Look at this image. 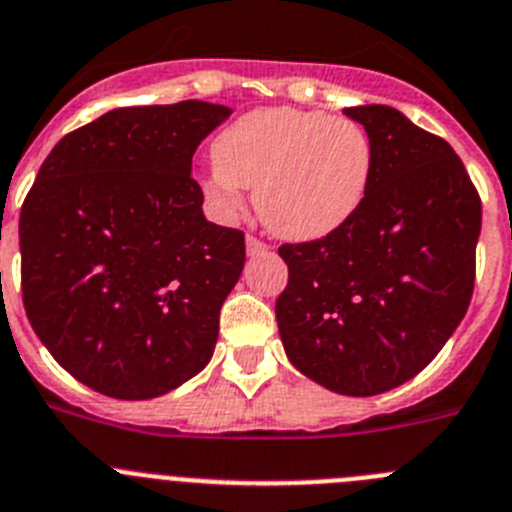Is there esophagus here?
Here are the masks:
<instances>
[{"mask_svg":"<svg viewBox=\"0 0 512 512\" xmlns=\"http://www.w3.org/2000/svg\"><path fill=\"white\" fill-rule=\"evenodd\" d=\"M246 251L251 253V256H259V253H266V251H269V246H266V243L261 241V238H256V236H246Z\"/></svg>","mask_w":512,"mask_h":512,"instance_id":"esophagus-1","label":"esophagus"}]
</instances>
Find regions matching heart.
<instances>
[{
  "instance_id": "obj_1",
  "label": "heart",
  "mask_w": 512,
  "mask_h": 512,
  "mask_svg": "<svg viewBox=\"0 0 512 512\" xmlns=\"http://www.w3.org/2000/svg\"><path fill=\"white\" fill-rule=\"evenodd\" d=\"M205 195L215 210H241L251 187L259 218L289 241H314L348 223L368 195L373 142L353 119L269 106L248 111L213 142Z\"/></svg>"
}]
</instances>
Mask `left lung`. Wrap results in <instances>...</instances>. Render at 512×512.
<instances>
[{
	"label": "left lung",
	"instance_id": "left-lung-1",
	"mask_svg": "<svg viewBox=\"0 0 512 512\" xmlns=\"http://www.w3.org/2000/svg\"><path fill=\"white\" fill-rule=\"evenodd\" d=\"M345 116L373 142L368 195L348 223L284 243L279 335L294 368L342 396H375L437 358L475 289L482 203L437 134L381 103Z\"/></svg>",
	"mask_w": 512,
	"mask_h": 512
}]
</instances>
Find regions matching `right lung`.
<instances>
[{"mask_svg": "<svg viewBox=\"0 0 512 512\" xmlns=\"http://www.w3.org/2000/svg\"><path fill=\"white\" fill-rule=\"evenodd\" d=\"M228 116L205 101L109 111L55 144L22 203L27 320L103 396H162L213 358L246 243L205 220L190 172Z\"/></svg>", "mask_w": 512, "mask_h": 512, "instance_id": "obj_1", "label": "right lung"}]
</instances>
